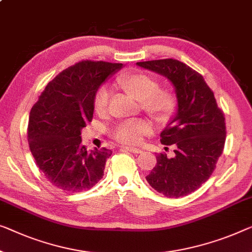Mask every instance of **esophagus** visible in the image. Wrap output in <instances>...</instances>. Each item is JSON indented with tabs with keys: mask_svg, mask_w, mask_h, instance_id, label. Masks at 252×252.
<instances>
[{
	"mask_svg": "<svg viewBox=\"0 0 252 252\" xmlns=\"http://www.w3.org/2000/svg\"><path fill=\"white\" fill-rule=\"evenodd\" d=\"M121 148L127 150V152L134 153V154H139V153H141V152H142L141 149H139V148H134V147H129V146H121Z\"/></svg>",
	"mask_w": 252,
	"mask_h": 252,
	"instance_id": "34e87169",
	"label": "esophagus"
}]
</instances>
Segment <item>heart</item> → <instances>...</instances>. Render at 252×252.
Returning a JSON list of instances; mask_svg holds the SVG:
<instances>
[{
  "instance_id": "1",
  "label": "heart",
  "mask_w": 252,
  "mask_h": 252,
  "mask_svg": "<svg viewBox=\"0 0 252 252\" xmlns=\"http://www.w3.org/2000/svg\"><path fill=\"white\" fill-rule=\"evenodd\" d=\"M118 84L125 92L140 102L142 111L160 123L167 122L175 110V97L166 89H158L156 79L145 73L123 74L118 78ZM111 99V90L103 86L97 90L94 107L97 113H105ZM153 131L148 120H127L116 127L115 138L127 145H137L146 134Z\"/></svg>"
}]
</instances>
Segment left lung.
Here are the masks:
<instances>
[{"mask_svg": "<svg viewBox=\"0 0 252 252\" xmlns=\"http://www.w3.org/2000/svg\"><path fill=\"white\" fill-rule=\"evenodd\" d=\"M137 65L170 80L176 96V112L160 132V142L174 148V156H156L155 167L146 180L167 198L190 194L215 170L222 155L226 126L224 113L204 77L173 59L137 62Z\"/></svg>", "mask_w": 252, "mask_h": 252, "instance_id": "obj_1", "label": "left lung"}]
</instances>
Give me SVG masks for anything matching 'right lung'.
I'll list each match as a JSON object with an SVG mask.
<instances>
[{
	"mask_svg": "<svg viewBox=\"0 0 252 252\" xmlns=\"http://www.w3.org/2000/svg\"><path fill=\"white\" fill-rule=\"evenodd\" d=\"M122 63L81 61L48 82L32 107L28 142L36 164L52 185L67 192L89 190L103 178L112 150H87L81 129L92 121L99 86Z\"/></svg>",
	"mask_w": 252,
	"mask_h": 252,
	"instance_id": "right-lung-1",
	"label": "right lung"
}]
</instances>
